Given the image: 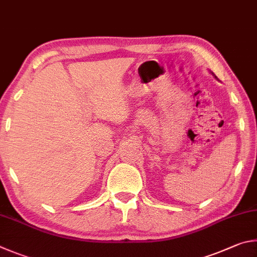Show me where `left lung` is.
Masks as SVG:
<instances>
[{
  "label": "left lung",
  "mask_w": 257,
  "mask_h": 257,
  "mask_svg": "<svg viewBox=\"0 0 257 257\" xmlns=\"http://www.w3.org/2000/svg\"><path fill=\"white\" fill-rule=\"evenodd\" d=\"M211 73H212V72H211ZM212 75H213V76H214V78H215V79H217V76H215V75H214V74H213V73H212Z\"/></svg>",
  "instance_id": "1"
}]
</instances>
